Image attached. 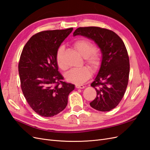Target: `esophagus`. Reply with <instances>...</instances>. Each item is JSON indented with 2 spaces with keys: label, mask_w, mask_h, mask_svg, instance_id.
I'll list each match as a JSON object with an SVG mask.
<instances>
[{
  "label": "esophagus",
  "mask_w": 150,
  "mask_h": 150,
  "mask_svg": "<svg viewBox=\"0 0 150 150\" xmlns=\"http://www.w3.org/2000/svg\"><path fill=\"white\" fill-rule=\"evenodd\" d=\"M76 88H78V89H84V86L81 85V84H77V85H76Z\"/></svg>",
  "instance_id": "obj_1"
}]
</instances>
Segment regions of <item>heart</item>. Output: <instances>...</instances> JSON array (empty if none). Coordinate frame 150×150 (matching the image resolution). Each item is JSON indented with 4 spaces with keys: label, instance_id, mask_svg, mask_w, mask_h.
<instances>
[{
    "label": "heart",
    "instance_id": "obj_1",
    "mask_svg": "<svg viewBox=\"0 0 150 150\" xmlns=\"http://www.w3.org/2000/svg\"><path fill=\"white\" fill-rule=\"evenodd\" d=\"M74 46L77 51L85 58L86 62L94 69H97L100 65V57L98 53L94 51L96 47L92 42L86 39H80L74 42ZM64 51V46H61L57 49L56 54L57 64L63 70L67 68L66 64L62 62V55ZM91 73L90 68L86 66L78 69H72L66 74V79L69 82L76 84H82L90 78Z\"/></svg>",
    "mask_w": 150,
    "mask_h": 150
}]
</instances>
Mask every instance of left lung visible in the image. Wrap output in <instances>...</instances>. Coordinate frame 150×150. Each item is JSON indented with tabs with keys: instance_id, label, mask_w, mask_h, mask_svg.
<instances>
[{
	"instance_id": "left-lung-1",
	"label": "left lung",
	"mask_w": 150,
	"mask_h": 150,
	"mask_svg": "<svg viewBox=\"0 0 150 150\" xmlns=\"http://www.w3.org/2000/svg\"><path fill=\"white\" fill-rule=\"evenodd\" d=\"M73 35L94 40L101 50V66L91 84L97 96L90 106L98 111H111L121 101L128 83L129 60L125 45L114 32L98 27L79 28Z\"/></svg>"
}]
</instances>
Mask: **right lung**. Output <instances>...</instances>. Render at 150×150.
Listing matches in <instances>:
<instances>
[{"label": "right lung", "mask_w": 150, "mask_h": 150, "mask_svg": "<svg viewBox=\"0 0 150 150\" xmlns=\"http://www.w3.org/2000/svg\"><path fill=\"white\" fill-rule=\"evenodd\" d=\"M73 28L40 32L25 45L19 62L22 93L31 108L44 117L63 111L74 85L62 81L56 54Z\"/></svg>", "instance_id": "add662e5"}]
</instances>
